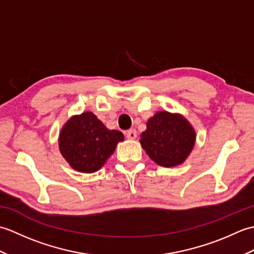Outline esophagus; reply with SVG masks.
<instances>
[{
    "label": "esophagus",
    "mask_w": 254,
    "mask_h": 254,
    "mask_svg": "<svg viewBox=\"0 0 254 254\" xmlns=\"http://www.w3.org/2000/svg\"><path fill=\"white\" fill-rule=\"evenodd\" d=\"M126 135L128 139H134L136 137V131L134 130V128H131V130H128L126 132Z\"/></svg>",
    "instance_id": "obj_1"
}]
</instances>
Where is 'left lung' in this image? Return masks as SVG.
Wrapping results in <instances>:
<instances>
[{"label": "left lung", "instance_id": "obj_1", "mask_svg": "<svg viewBox=\"0 0 254 254\" xmlns=\"http://www.w3.org/2000/svg\"><path fill=\"white\" fill-rule=\"evenodd\" d=\"M146 127L139 142L149 158L159 166L169 168L182 164L195 144V131L178 113L159 111Z\"/></svg>", "mask_w": 254, "mask_h": 254}]
</instances>
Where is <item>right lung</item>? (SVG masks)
Here are the masks:
<instances>
[{"mask_svg": "<svg viewBox=\"0 0 254 254\" xmlns=\"http://www.w3.org/2000/svg\"><path fill=\"white\" fill-rule=\"evenodd\" d=\"M123 139L120 131L107 128L93 112H83L64 124L59 148L73 169L91 174L104 166Z\"/></svg>", "mask_w": 254, "mask_h": 254, "instance_id": "obj_1", "label": "right lung"}]
</instances>
